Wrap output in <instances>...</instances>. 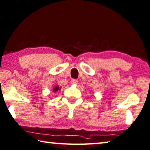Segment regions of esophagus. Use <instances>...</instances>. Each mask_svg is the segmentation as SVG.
<instances>
[{
  "label": "esophagus",
  "mask_w": 150,
  "mask_h": 150,
  "mask_svg": "<svg viewBox=\"0 0 150 150\" xmlns=\"http://www.w3.org/2000/svg\"><path fill=\"white\" fill-rule=\"evenodd\" d=\"M78 81L76 79H72V80H71V83H72V84H78Z\"/></svg>",
  "instance_id": "esophagus-1"
}]
</instances>
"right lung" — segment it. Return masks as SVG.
<instances>
[{
	"mask_svg": "<svg viewBox=\"0 0 150 150\" xmlns=\"http://www.w3.org/2000/svg\"><path fill=\"white\" fill-rule=\"evenodd\" d=\"M59 90V86H56L55 87V88H54V90H53V91H55V92H56V91H57Z\"/></svg>",
	"mask_w": 150,
	"mask_h": 150,
	"instance_id": "right-lung-1",
	"label": "right lung"
}]
</instances>
